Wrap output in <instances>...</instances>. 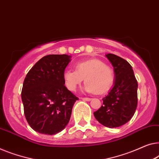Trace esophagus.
<instances>
[{"mask_svg":"<svg viewBox=\"0 0 159 159\" xmlns=\"http://www.w3.org/2000/svg\"><path fill=\"white\" fill-rule=\"evenodd\" d=\"M82 100H85V101H89L91 100V98H81Z\"/></svg>","mask_w":159,"mask_h":159,"instance_id":"1","label":"esophagus"}]
</instances>
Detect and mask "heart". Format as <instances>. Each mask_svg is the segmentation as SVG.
I'll use <instances>...</instances> for the list:
<instances>
[{
  "label": "heart",
  "instance_id": "b5f03b06",
  "mask_svg": "<svg viewBox=\"0 0 159 159\" xmlns=\"http://www.w3.org/2000/svg\"><path fill=\"white\" fill-rule=\"evenodd\" d=\"M84 89L87 93L102 94L107 92L114 82V71L99 59L82 61L75 64V70L64 72V82L69 90L75 91L83 81Z\"/></svg>",
  "mask_w": 159,
  "mask_h": 159
}]
</instances>
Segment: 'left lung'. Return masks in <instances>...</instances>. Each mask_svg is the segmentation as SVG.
Segmentation results:
<instances>
[{
    "instance_id": "left-lung-1",
    "label": "left lung",
    "mask_w": 159,
    "mask_h": 159,
    "mask_svg": "<svg viewBox=\"0 0 159 159\" xmlns=\"http://www.w3.org/2000/svg\"><path fill=\"white\" fill-rule=\"evenodd\" d=\"M107 58L114 67L115 84L102 99V105L94 112L99 123L107 128H117L128 123L138 105V82L130 64L113 54Z\"/></svg>"
}]
</instances>
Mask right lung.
I'll return each instance as SVG.
<instances>
[{
    "instance_id": "add662e5",
    "label": "right lung",
    "mask_w": 159,
    "mask_h": 159,
    "mask_svg": "<svg viewBox=\"0 0 159 159\" xmlns=\"http://www.w3.org/2000/svg\"><path fill=\"white\" fill-rule=\"evenodd\" d=\"M70 61L66 54L42 57L27 73L21 91L24 115L32 129L54 135L70 121L77 98L64 85L63 75Z\"/></svg>"
}]
</instances>
